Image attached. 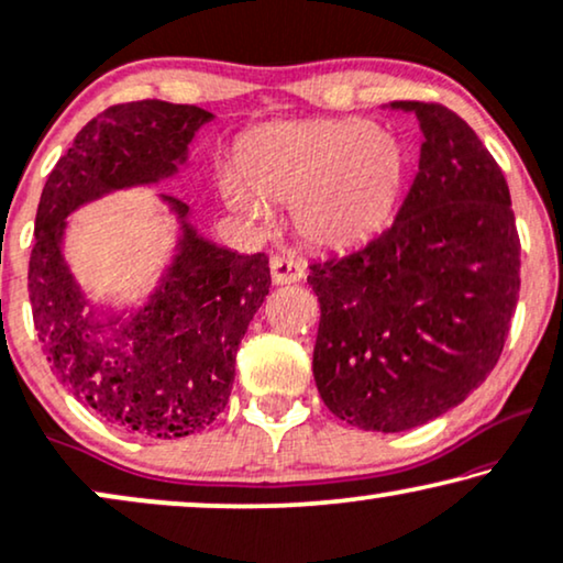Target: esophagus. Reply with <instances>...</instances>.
<instances>
[{
	"label": "esophagus",
	"instance_id": "34e87169",
	"mask_svg": "<svg viewBox=\"0 0 563 563\" xmlns=\"http://www.w3.org/2000/svg\"><path fill=\"white\" fill-rule=\"evenodd\" d=\"M269 277H273V283H277V286H283V283H296L303 277V265L294 257H286V254H275V257L269 260Z\"/></svg>",
	"mask_w": 563,
	"mask_h": 563
}]
</instances>
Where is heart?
Wrapping results in <instances>:
<instances>
[{
  "mask_svg": "<svg viewBox=\"0 0 563 563\" xmlns=\"http://www.w3.org/2000/svg\"><path fill=\"white\" fill-rule=\"evenodd\" d=\"M407 179V152L365 120L269 123L246 133L236 167L221 177L227 203L267 223L269 206H294L298 236L319 250H347L391 216Z\"/></svg>",
  "mask_w": 563,
  "mask_h": 563,
  "instance_id": "1",
  "label": "heart"
}]
</instances>
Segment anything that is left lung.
Instances as JSON below:
<instances>
[{
  "label": "left lung",
  "instance_id": "8db88e82",
  "mask_svg": "<svg viewBox=\"0 0 563 563\" xmlns=\"http://www.w3.org/2000/svg\"><path fill=\"white\" fill-rule=\"evenodd\" d=\"M391 108L415 110L424 133L399 213L306 277L321 306L319 396L371 432L430 422L482 386L520 294V236L499 164L445 104Z\"/></svg>",
  "mask_w": 563,
  "mask_h": 563
}]
</instances>
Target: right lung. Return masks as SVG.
Returning <instances> with one entry per match:
<instances>
[{
    "mask_svg": "<svg viewBox=\"0 0 563 563\" xmlns=\"http://www.w3.org/2000/svg\"><path fill=\"white\" fill-rule=\"evenodd\" d=\"M211 120L198 104H112L51 169L35 213L27 294L43 355L79 401L141 438L200 432L227 407L239 342L269 290L267 257L223 250L183 223L162 288L112 340H97L104 327L92 324L62 257L64 219L104 192L172 175L195 131ZM164 200L185 219V203Z\"/></svg>",
    "mask_w": 563,
    "mask_h": 563,
    "instance_id": "add662e5",
    "label": "right lung"
}]
</instances>
